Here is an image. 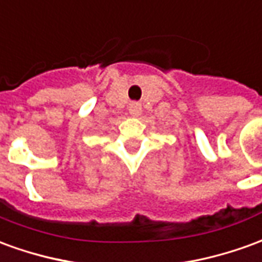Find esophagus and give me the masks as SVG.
I'll return each instance as SVG.
<instances>
[{"mask_svg": "<svg viewBox=\"0 0 262 262\" xmlns=\"http://www.w3.org/2000/svg\"><path fill=\"white\" fill-rule=\"evenodd\" d=\"M129 112H130V115H133V116H139V115L142 114V105L139 102H132L130 105H129Z\"/></svg>", "mask_w": 262, "mask_h": 262, "instance_id": "esophagus-1", "label": "esophagus"}]
</instances>
